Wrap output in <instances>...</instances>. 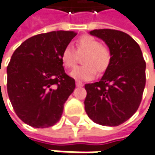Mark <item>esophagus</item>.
I'll list each match as a JSON object with an SVG mask.
<instances>
[{
	"label": "esophagus",
	"mask_w": 155,
	"mask_h": 155,
	"mask_svg": "<svg viewBox=\"0 0 155 155\" xmlns=\"http://www.w3.org/2000/svg\"><path fill=\"white\" fill-rule=\"evenodd\" d=\"M83 83L82 82H80V81H76V86H78V87H81V86H83Z\"/></svg>",
	"instance_id": "obj_1"
}]
</instances>
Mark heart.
I'll return each mask as SVG.
<instances>
[{
    "label": "heart",
    "instance_id": "1",
    "mask_svg": "<svg viewBox=\"0 0 155 155\" xmlns=\"http://www.w3.org/2000/svg\"><path fill=\"white\" fill-rule=\"evenodd\" d=\"M79 54L86 53L82 66H78L71 71L70 75L79 81H89L97 72H104L109 65L111 54L108 47L102 46L96 38L83 35L78 40L77 51L70 45L64 47L61 53V60L66 68H73L76 64Z\"/></svg>",
    "mask_w": 155,
    "mask_h": 155
}]
</instances>
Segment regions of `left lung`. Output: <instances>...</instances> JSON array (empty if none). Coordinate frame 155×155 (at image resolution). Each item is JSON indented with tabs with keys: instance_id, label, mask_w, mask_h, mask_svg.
I'll list each match as a JSON object with an SVG mask.
<instances>
[{
	"instance_id": "left-lung-1",
	"label": "left lung",
	"mask_w": 155,
	"mask_h": 155,
	"mask_svg": "<svg viewBox=\"0 0 155 155\" xmlns=\"http://www.w3.org/2000/svg\"><path fill=\"white\" fill-rule=\"evenodd\" d=\"M90 34L106 43L111 59L99 81L85 85V109L97 124L117 126L130 119L141 104L146 63L139 45L125 32L104 29Z\"/></svg>"
}]
</instances>
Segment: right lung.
<instances>
[{
    "instance_id": "1",
    "label": "right lung",
    "mask_w": 155,
    "mask_h": 155,
    "mask_svg": "<svg viewBox=\"0 0 155 155\" xmlns=\"http://www.w3.org/2000/svg\"><path fill=\"white\" fill-rule=\"evenodd\" d=\"M76 35L51 31L29 38L18 47L7 69V93L21 120L36 128L55 125L75 88L64 71L61 53Z\"/></svg>"
}]
</instances>
